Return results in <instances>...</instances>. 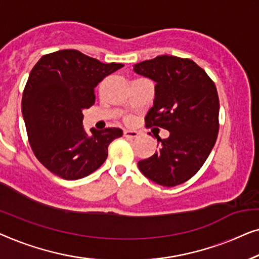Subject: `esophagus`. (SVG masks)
<instances>
[{
	"mask_svg": "<svg viewBox=\"0 0 259 259\" xmlns=\"http://www.w3.org/2000/svg\"><path fill=\"white\" fill-rule=\"evenodd\" d=\"M123 135H124V137H126V138H136V137H138V135L140 134L135 130H124Z\"/></svg>",
	"mask_w": 259,
	"mask_h": 259,
	"instance_id": "esophagus-1",
	"label": "esophagus"
}]
</instances>
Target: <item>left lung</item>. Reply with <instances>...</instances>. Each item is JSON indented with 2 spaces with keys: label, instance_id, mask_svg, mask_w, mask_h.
Wrapping results in <instances>:
<instances>
[{
  "label": "left lung",
  "instance_id": "obj_1",
  "mask_svg": "<svg viewBox=\"0 0 259 259\" xmlns=\"http://www.w3.org/2000/svg\"><path fill=\"white\" fill-rule=\"evenodd\" d=\"M156 82L154 107L145 126L170 131L159 150L138 162L144 176L164 187L184 183L209 157L220 130V98L204 69L189 58L162 55L134 65ZM150 134V133H149Z\"/></svg>",
  "mask_w": 259,
  "mask_h": 259
}]
</instances>
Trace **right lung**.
I'll return each mask as SVG.
<instances>
[{
  "mask_svg": "<svg viewBox=\"0 0 259 259\" xmlns=\"http://www.w3.org/2000/svg\"><path fill=\"white\" fill-rule=\"evenodd\" d=\"M123 67L102 63L75 49L42 56L32 68L22 96V114L29 144L50 172L74 181L97 170L108 147L123 133L83 129V109L95 103V87Z\"/></svg>",
  "mask_w": 259,
  "mask_h": 259,
  "instance_id": "1",
  "label": "right lung"
}]
</instances>
